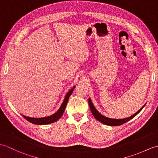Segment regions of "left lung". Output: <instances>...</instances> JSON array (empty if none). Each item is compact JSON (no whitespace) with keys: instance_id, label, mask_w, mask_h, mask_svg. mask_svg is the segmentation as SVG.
<instances>
[{"instance_id":"8db88e82","label":"left lung","mask_w":158,"mask_h":158,"mask_svg":"<svg viewBox=\"0 0 158 158\" xmlns=\"http://www.w3.org/2000/svg\"><path fill=\"white\" fill-rule=\"evenodd\" d=\"M89 102V108L90 110H91L92 115H94V117H95V119H96L98 121H99L100 122H101L105 125L107 126H120L122 125V124L126 123L127 122H128L130 119H132V118H134L137 114H139L140 113V110H141L143 107L145 106L143 105V106H142V108L139 110V111H137L136 113L134 114L132 116H130L129 117H127V118H124V119H112V118H109V117H106L105 116L102 115L101 113H100L98 110H96V109L94 106L93 103L92 102V100L90 99V98L88 100Z\"/></svg>"}]
</instances>
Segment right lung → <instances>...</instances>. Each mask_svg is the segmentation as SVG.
I'll list each match as a JSON object with an SVG mask.
<instances>
[{"mask_svg": "<svg viewBox=\"0 0 158 158\" xmlns=\"http://www.w3.org/2000/svg\"><path fill=\"white\" fill-rule=\"evenodd\" d=\"M75 88V86H74L73 88L71 89H70L68 92V93L66 94V95L65 96V98L64 99V101L62 103L61 106H60V109H58V111L55 113L54 114H53L52 115L41 117V118H34V117H26L25 115H23V117H24L26 120L28 121V122L34 124H37V125H45V124L52 123L56 122V121H58L60 117L62 116L64 111L65 110L66 106L67 105V102H68L69 97L72 94V93Z\"/></svg>", "mask_w": 158, "mask_h": 158, "instance_id": "right-lung-1", "label": "right lung"}]
</instances>
